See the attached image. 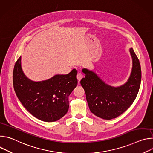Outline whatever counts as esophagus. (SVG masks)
<instances>
[{
  "instance_id": "esophagus-1",
  "label": "esophagus",
  "mask_w": 153,
  "mask_h": 153,
  "mask_svg": "<svg viewBox=\"0 0 153 153\" xmlns=\"http://www.w3.org/2000/svg\"><path fill=\"white\" fill-rule=\"evenodd\" d=\"M82 78H83V74H82V73H79L77 74V79L78 81L80 82V80H81Z\"/></svg>"
}]
</instances>
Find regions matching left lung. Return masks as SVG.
Returning <instances> with one entry per match:
<instances>
[{"label": "left lung", "mask_w": 153, "mask_h": 153, "mask_svg": "<svg viewBox=\"0 0 153 153\" xmlns=\"http://www.w3.org/2000/svg\"><path fill=\"white\" fill-rule=\"evenodd\" d=\"M132 70L127 81L119 86L105 83L93 71L83 68L85 77L80 80L90 110L96 116L105 119H114L124 113L132 105L139 90L141 68L133 48H130Z\"/></svg>", "instance_id": "obj_1"}]
</instances>
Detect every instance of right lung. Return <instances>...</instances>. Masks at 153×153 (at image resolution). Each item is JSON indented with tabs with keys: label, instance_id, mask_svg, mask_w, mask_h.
I'll return each instance as SVG.
<instances>
[{
	"label": "right lung",
	"instance_id": "add662e5",
	"mask_svg": "<svg viewBox=\"0 0 153 153\" xmlns=\"http://www.w3.org/2000/svg\"><path fill=\"white\" fill-rule=\"evenodd\" d=\"M77 74L73 69L68 74H56L35 82L24 74L20 56L13 70L14 89L20 102L33 116L44 122H55L68 111V97L77 85Z\"/></svg>",
	"mask_w": 153,
	"mask_h": 153
}]
</instances>
